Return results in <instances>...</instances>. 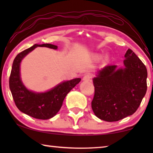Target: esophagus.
Instances as JSON below:
<instances>
[{"label":"esophagus","instance_id":"34e87169","mask_svg":"<svg viewBox=\"0 0 153 153\" xmlns=\"http://www.w3.org/2000/svg\"><path fill=\"white\" fill-rule=\"evenodd\" d=\"M91 78H92V75L90 74H87L85 75L84 77H83V80H84V81H90Z\"/></svg>","mask_w":153,"mask_h":153}]
</instances>
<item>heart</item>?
<instances>
[{
    "mask_svg": "<svg viewBox=\"0 0 153 153\" xmlns=\"http://www.w3.org/2000/svg\"><path fill=\"white\" fill-rule=\"evenodd\" d=\"M99 57H100V56H99Z\"/></svg>",
    "mask_w": 153,
    "mask_h": 153,
    "instance_id": "1",
    "label": "heart"
}]
</instances>
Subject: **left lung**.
Here are the masks:
<instances>
[{"label": "left lung", "mask_w": 153, "mask_h": 153, "mask_svg": "<svg viewBox=\"0 0 153 153\" xmlns=\"http://www.w3.org/2000/svg\"><path fill=\"white\" fill-rule=\"evenodd\" d=\"M123 67L107 65L93 78L92 108L100 120L117 121L138 109L147 90V69L131 49L125 55Z\"/></svg>", "instance_id": "obj_1"}]
</instances>
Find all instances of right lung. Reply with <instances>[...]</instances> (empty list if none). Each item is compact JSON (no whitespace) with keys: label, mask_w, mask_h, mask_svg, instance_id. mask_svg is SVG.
Segmentation results:
<instances>
[{"label":"right lung","mask_w":153,"mask_h":153,"mask_svg":"<svg viewBox=\"0 0 153 153\" xmlns=\"http://www.w3.org/2000/svg\"><path fill=\"white\" fill-rule=\"evenodd\" d=\"M38 46L55 50L58 48L57 46L51 44H36L18 54L13 63L9 77V88L15 105L20 111L33 118L48 120L59 112L67 94L81 81V79L75 78L62 82L45 92H36L28 90L21 79L20 64L28 53Z\"/></svg>","instance_id":"1"}]
</instances>
